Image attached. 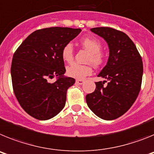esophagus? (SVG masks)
Instances as JSON below:
<instances>
[{"mask_svg":"<svg viewBox=\"0 0 154 154\" xmlns=\"http://www.w3.org/2000/svg\"><path fill=\"white\" fill-rule=\"evenodd\" d=\"M75 82H76V84H78V85H82V84H83L84 80H82V79H76Z\"/></svg>","mask_w":154,"mask_h":154,"instance_id":"obj_1","label":"esophagus"}]
</instances>
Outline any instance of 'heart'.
Wrapping results in <instances>:
<instances>
[{"instance_id":"heart-1","label":"heart","mask_w":154,"mask_h":154,"mask_svg":"<svg viewBox=\"0 0 154 154\" xmlns=\"http://www.w3.org/2000/svg\"><path fill=\"white\" fill-rule=\"evenodd\" d=\"M81 45L89 52L88 62H90L96 66H99L104 62L105 57L101 51L102 44L98 39L92 37H85L80 41ZM62 57L65 62L70 63L74 58V48L72 43H68L62 50ZM92 72L91 65H80L72 63L67 67V74L72 78L81 79L89 75Z\"/></svg>"}]
</instances>
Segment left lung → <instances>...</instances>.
I'll return each mask as SVG.
<instances>
[{
    "label": "left lung",
    "instance_id": "1",
    "mask_svg": "<svg viewBox=\"0 0 154 154\" xmlns=\"http://www.w3.org/2000/svg\"><path fill=\"white\" fill-rule=\"evenodd\" d=\"M91 31L107 42L109 56L98 75L106 80L96 82L95 91L86 95L85 99L97 116L112 120L127 112L138 96L143 72L142 58L123 31L108 27L94 28Z\"/></svg>",
    "mask_w": 154,
    "mask_h": 154
}]
</instances>
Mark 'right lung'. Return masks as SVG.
<instances>
[{"mask_svg":"<svg viewBox=\"0 0 154 154\" xmlns=\"http://www.w3.org/2000/svg\"><path fill=\"white\" fill-rule=\"evenodd\" d=\"M81 31L61 27L37 30L14 54L11 69L14 92L23 109L32 117L47 120L65 106L67 89L75 80L64 76L62 50ZM55 76L57 81L49 83Z\"/></svg>","mask_w":154,"mask_h":154,"instance_id":"add662e5","label":"right lung"}]
</instances>
